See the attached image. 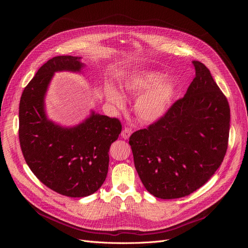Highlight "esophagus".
I'll use <instances>...</instances> for the list:
<instances>
[{
  "instance_id": "esophagus-1",
  "label": "esophagus",
  "mask_w": 248,
  "mask_h": 248,
  "mask_svg": "<svg viewBox=\"0 0 248 248\" xmlns=\"http://www.w3.org/2000/svg\"><path fill=\"white\" fill-rule=\"evenodd\" d=\"M131 135H132V131H131V129H129L128 127H124V128L123 129L122 137H123L124 139L127 140L129 137H131Z\"/></svg>"
}]
</instances>
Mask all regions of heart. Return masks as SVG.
Returning <instances> with one entry per match:
<instances>
[{
  "label": "heart",
  "mask_w": 248,
  "mask_h": 248,
  "mask_svg": "<svg viewBox=\"0 0 248 248\" xmlns=\"http://www.w3.org/2000/svg\"><path fill=\"white\" fill-rule=\"evenodd\" d=\"M157 70L140 69L133 72L122 80L120 87L126 96H138L134 110L139 119L148 124L160 121L170 109L178 89L174 77ZM107 100L115 108L124 107V99L112 84L104 88Z\"/></svg>",
  "instance_id": "1"
}]
</instances>
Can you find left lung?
I'll return each instance as SVG.
<instances>
[{
    "label": "left lung",
    "instance_id": "obj_1",
    "mask_svg": "<svg viewBox=\"0 0 248 248\" xmlns=\"http://www.w3.org/2000/svg\"><path fill=\"white\" fill-rule=\"evenodd\" d=\"M195 78L164 117L129 138L136 170L161 199L185 197L202 187L226 154L230 108L205 65L192 61Z\"/></svg>",
    "mask_w": 248,
    "mask_h": 248
}]
</instances>
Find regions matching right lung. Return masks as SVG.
<instances>
[{"mask_svg": "<svg viewBox=\"0 0 248 248\" xmlns=\"http://www.w3.org/2000/svg\"><path fill=\"white\" fill-rule=\"evenodd\" d=\"M81 57L56 56L38 69L25 87L19 107V140L26 163L42 183L61 195L79 198L106 181L109 148L122 132L121 122L91 110L82 123L62 126L50 121L45 96L55 72L80 73Z\"/></svg>", "mask_w": 248, "mask_h": 248, "instance_id": "right-lung-1", "label": "right lung"}]
</instances>
